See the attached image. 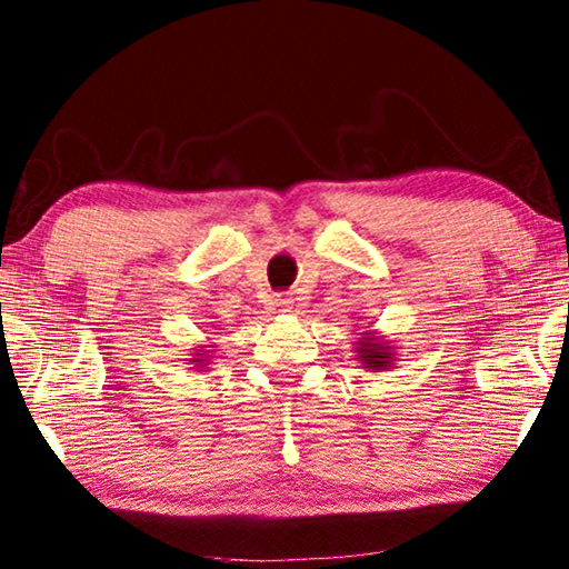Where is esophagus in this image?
<instances>
[{"mask_svg":"<svg viewBox=\"0 0 569 569\" xmlns=\"http://www.w3.org/2000/svg\"><path fill=\"white\" fill-rule=\"evenodd\" d=\"M269 308L273 312H278V316H288V312H291V308H293V300L288 296H273L269 300Z\"/></svg>","mask_w":569,"mask_h":569,"instance_id":"esophagus-1","label":"esophagus"}]
</instances>
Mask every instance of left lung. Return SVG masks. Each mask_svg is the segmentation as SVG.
<instances>
[{
  "instance_id": "obj_1",
  "label": "left lung",
  "mask_w": 569,
  "mask_h": 569,
  "mask_svg": "<svg viewBox=\"0 0 569 569\" xmlns=\"http://www.w3.org/2000/svg\"><path fill=\"white\" fill-rule=\"evenodd\" d=\"M355 355L361 369L369 371H389L393 369L396 361V347L391 340H383V335L367 330L361 332L359 340L355 342Z\"/></svg>"
}]
</instances>
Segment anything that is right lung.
<instances>
[{"label": "right lung", "mask_w": 569, "mask_h": 569, "mask_svg": "<svg viewBox=\"0 0 569 569\" xmlns=\"http://www.w3.org/2000/svg\"><path fill=\"white\" fill-rule=\"evenodd\" d=\"M212 355H214V345H200L198 349H192V355L186 361H188V365H192L190 369L204 371V369H208V365H212V361H210Z\"/></svg>", "instance_id": "obj_1"}]
</instances>
